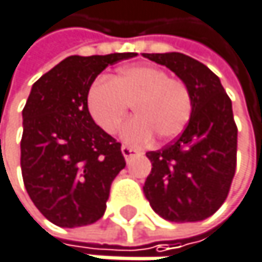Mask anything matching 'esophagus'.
Masks as SVG:
<instances>
[{
  "label": "esophagus",
  "mask_w": 262,
  "mask_h": 262,
  "mask_svg": "<svg viewBox=\"0 0 262 262\" xmlns=\"http://www.w3.org/2000/svg\"><path fill=\"white\" fill-rule=\"evenodd\" d=\"M121 151H123V155H124L126 161H130V159L133 158V156H135V155H139V151H138L136 148H133V147H129V145H123V147H121Z\"/></svg>",
  "instance_id": "34e87169"
}]
</instances>
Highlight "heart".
<instances>
[{
    "instance_id": "b5f03b06",
    "label": "heart",
    "mask_w": 262,
    "mask_h": 262,
    "mask_svg": "<svg viewBox=\"0 0 262 262\" xmlns=\"http://www.w3.org/2000/svg\"><path fill=\"white\" fill-rule=\"evenodd\" d=\"M135 118L126 124L123 138L133 145L174 139L189 121L192 101L183 80L170 77L153 65H132L118 70L111 79L100 76L86 92V107L94 123L114 135L121 127L129 107Z\"/></svg>"
}]
</instances>
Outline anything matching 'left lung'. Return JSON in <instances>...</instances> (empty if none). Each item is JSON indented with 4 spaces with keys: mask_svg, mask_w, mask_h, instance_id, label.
I'll use <instances>...</instances> for the list:
<instances>
[{
    "mask_svg": "<svg viewBox=\"0 0 262 262\" xmlns=\"http://www.w3.org/2000/svg\"><path fill=\"white\" fill-rule=\"evenodd\" d=\"M142 56L183 80L192 101L185 130L161 150L147 151L153 168L144 185L145 197L168 222L203 220L225 203L235 174L238 129L232 101L202 62L182 53Z\"/></svg>",
    "mask_w": 262,
    "mask_h": 262,
    "instance_id": "8db88e82",
    "label": "left lung"
}]
</instances>
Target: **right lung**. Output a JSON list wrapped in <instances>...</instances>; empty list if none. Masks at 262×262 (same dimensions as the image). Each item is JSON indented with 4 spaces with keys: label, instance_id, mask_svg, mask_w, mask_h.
<instances>
[{
    "label": "right lung",
    "instance_id": "obj_1",
    "mask_svg": "<svg viewBox=\"0 0 262 262\" xmlns=\"http://www.w3.org/2000/svg\"><path fill=\"white\" fill-rule=\"evenodd\" d=\"M135 56H70L31 88L23 111V179L34 206L60 228L100 220L126 167L121 144L91 118L86 92L106 67Z\"/></svg>",
    "mask_w": 262,
    "mask_h": 262
}]
</instances>
